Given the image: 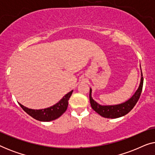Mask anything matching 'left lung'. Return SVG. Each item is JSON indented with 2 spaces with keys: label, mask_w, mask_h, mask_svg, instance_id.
Here are the masks:
<instances>
[{
  "label": "left lung",
  "mask_w": 155,
  "mask_h": 155,
  "mask_svg": "<svg viewBox=\"0 0 155 155\" xmlns=\"http://www.w3.org/2000/svg\"><path fill=\"white\" fill-rule=\"evenodd\" d=\"M141 70V67H140ZM143 86V77L141 70V79L140 85L134 93V94L130 97L128 100L125 101L124 103L119 104L116 105H101L94 101L92 97V89L90 90V104L92 109H94L97 114L102 116V117L107 118H116L121 117L126 115L129 113L133 108L135 107L136 103L140 97L142 90Z\"/></svg>",
  "instance_id": "obj_1"
}]
</instances>
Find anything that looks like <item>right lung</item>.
<instances>
[{"mask_svg": "<svg viewBox=\"0 0 155 155\" xmlns=\"http://www.w3.org/2000/svg\"><path fill=\"white\" fill-rule=\"evenodd\" d=\"M73 92V90H72L65 94L56 104L43 109H29L21 104L20 103L18 104L27 114H29L35 119L39 121H51L60 117L66 111L68 105L69 98L71 97Z\"/></svg>", "mask_w": 155, "mask_h": 155, "instance_id": "add662e5", "label": "right lung"}]
</instances>
